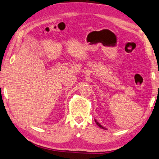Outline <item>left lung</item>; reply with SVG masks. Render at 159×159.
I'll return each instance as SVG.
<instances>
[{"label":"left lung","instance_id":"left-lung-1","mask_svg":"<svg viewBox=\"0 0 159 159\" xmlns=\"http://www.w3.org/2000/svg\"><path fill=\"white\" fill-rule=\"evenodd\" d=\"M95 121H96V124H97V125H98L99 127H100V128H101V129H105V128H104V127H103V126H102V125H101L100 124H98V122H97L96 120H95Z\"/></svg>","mask_w":159,"mask_h":159}]
</instances>
